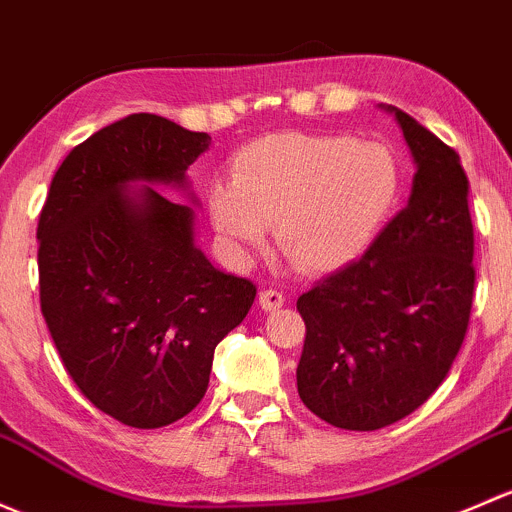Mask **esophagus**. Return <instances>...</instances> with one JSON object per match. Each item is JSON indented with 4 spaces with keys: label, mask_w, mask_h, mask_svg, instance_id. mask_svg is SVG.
Here are the masks:
<instances>
[{
    "label": "esophagus",
    "mask_w": 512,
    "mask_h": 512,
    "mask_svg": "<svg viewBox=\"0 0 512 512\" xmlns=\"http://www.w3.org/2000/svg\"><path fill=\"white\" fill-rule=\"evenodd\" d=\"M258 303H261L263 310H278L286 303V295L276 291V288H263V291L258 293Z\"/></svg>",
    "instance_id": "34e87169"
}]
</instances>
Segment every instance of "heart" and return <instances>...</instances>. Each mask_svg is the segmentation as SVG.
I'll return each mask as SVG.
<instances>
[{
    "label": "heart",
    "mask_w": 512,
    "mask_h": 512,
    "mask_svg": "<svg viewBox=\"0 0 512 512\" xmlns=\"http://www.w3.org/2000/svg\"><path fill=\"white\" fill-rule=\"evenodd\" d=\"M402 194V167L382 142L340 133H278L241 147L231 182H214L207 212L231 254L249 258L276 224L278 249L310 273L355 263Z\"/></svg>",
    "instance_id": "heart-1"
}]
</instances>
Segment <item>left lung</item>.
Here are the masks:
<instances>
[{
	"instance_id": "left-lung-1",
	"label": "left lung",
	"mask_w": 512,
	"mask_h": 512,
	"mask_svg": "<svg viewBox=\"0 0 512 512\" xmlns=\"http://www.w3.org/2000/svg\"><path fill=\"white\" fill-rule=\"evenodd\" d=\"M382 108L416 165L407 207L360 261L298 298V394L315 416L350 431L394 424L439 389L466 337L476 283L458 155L404 110Z\"/></svg>"
}]
</instances>
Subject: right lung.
<instances>
[{"label": "right lung", "instance_id": "1", "mask_svg": "<svg viewBox=\"0 0 512 512\" xmlns=\"http://www.w3.org/2000/svg\"><path fill=\"white\" fill-rule=\"evenodd\" d=\"M209 145L207 133L133 113L68 152L41 209V313L63 367L100 412L135 429L202 402L214 350L256 298L254 283L197 246L187 170Z\"/></svg>", "mask_w": 512, "mask_h": 512}]
</instances>
